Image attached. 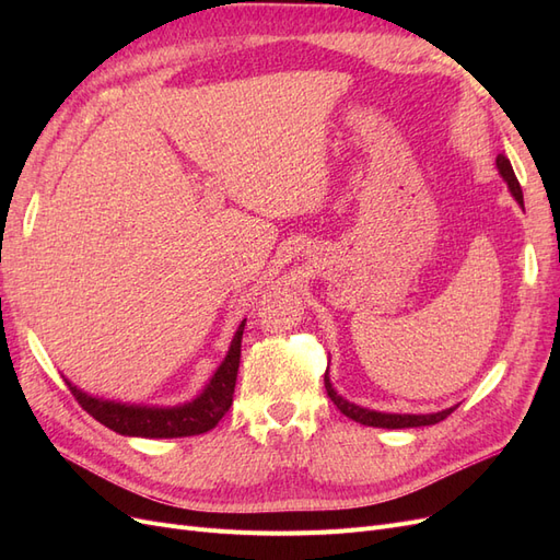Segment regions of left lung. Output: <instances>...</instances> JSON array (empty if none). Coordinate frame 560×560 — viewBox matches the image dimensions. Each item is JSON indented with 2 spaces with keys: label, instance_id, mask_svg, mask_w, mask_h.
<instances>
[{
  "label": "left lung",
  "instance_id": "1",
  "mask_svg": "<svg viewBox=\"0 0 560 560\" xmlns=\"http://www.w3.org/2000/svg\"><path fill=\"white\" fill-rule=\"evenodd\" d=\"M498 171L500 175L504 177L506 186H510L512 196L518 200V206H523V191H521V184L514 175V167L510 163V159H506L504 154L498 156ZM325 387H327V395L329 399L336 404V409L341 411L343 416H348L350 420L360 422V425H369V428H387V430H404V428H422V425H434V422H442L444 418H448L453 409H444V411H436V413H381V411H371V409H362V406L352 404L348 399H343L341 395L336 393V389L331 387V381H329V374H325Z\"/></svg>",
  "mask_w": 560,
  "mask_h": 560
}]
</instances>
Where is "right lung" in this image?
I'll return each mask as SVG.
<instances>
[{
    "label": "right lung",
    "instance_id": "obj_1",
    "mask_svg": "<svg viewBox=\"0 0 560 560\" xmlns=\"http://www.w3.org/2000/svg\"><path fill=\"white\" fill-rule=\"evenodd\" d=\"M245 319L235 331L231 348L224 362L219 364L214 376L206 385V389L194 399L179 406H138L121 404L109 399H97L86 395L83 389L70 385V393L81 404V409L91 413L105 428L126 434V436H147V439H173V436H194L212 430L219 420L226 416L233 404L235 378H238L241 366V341H243Z\"/></svg>",
    "mask_w": 560,
    "mask_h": 560
}]
</instances>
